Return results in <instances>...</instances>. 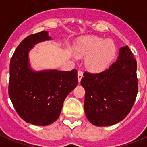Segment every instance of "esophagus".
I'll return each mask as SVG.
<instances>
[{
  "mask_svg": "<svg viewBox=\"0 0 147 147\" xmlns=\"http://www.w3.org/2000/svg\"><path fill=\"white\" fill-rule=\"evenodd\" d=\"M82 76H83V72H82V71H78V72H77V77H78V81L79 82H80L81 80H82Z\"/></svg>",
  "mask_w": 147,
  "mask_h": 147,
  "instance_id": "1",
  "label": "esophagus"
}]
</instances>
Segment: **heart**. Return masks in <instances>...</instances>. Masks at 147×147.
Instances as JSON below:
<instances>
[{"mask_svg": "<svg viewBox=\"0 0 147 147\" xmlns=\"http://www.w3.org/2000/svg\"><path fill=\"white\" fill-rule=\"evenodd\" d=\"M75 49L78 56H87L86 65L92 72L105 70L116 55V47L112 40L94 36L80 40Z\"/></svg>", "mask_w": 147, "mask_h": 147, "instance_id": "heart-1", "label": "heart"}]
</instances>
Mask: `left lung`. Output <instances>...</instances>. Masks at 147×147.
<instances>
[{"label": "left lung", "mask_w": 147, "mask_h": 147, "mask_svg": "<svg viewBox=\"0 0 147 147\" xmlns=\"http://www.w3.org/2000/svg\"><path fill=\"white\" fill-rule=\"evenodd\" d=\"M81 85L86 90L84 110L96 126H110L128 116L138 94L137 61L128 46L122 47L117 60L98 74L85 72Z\"/></svg>", "instance_id": "1"}]
</instances>
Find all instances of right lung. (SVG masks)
<instances>
[{
    "label": "right lung",
    "mask_w": 147,
    "mask_h": 147,
    "mask_svg": "<svg viewBox=\"0 0 147 147\" xmlns=\"http://www.w3.org/2000/svg\"><path fill=\"white\" fill-rule=\"evenodd\" d=\"M52 37L43 31L28 36L17 47L9 65V96L26 122L46 126L60 116L65 99L78 83L77 71H34L28 53L34 45Z\"/></svg>",
    "instance_id": "obj_1"
}]
</instances>
